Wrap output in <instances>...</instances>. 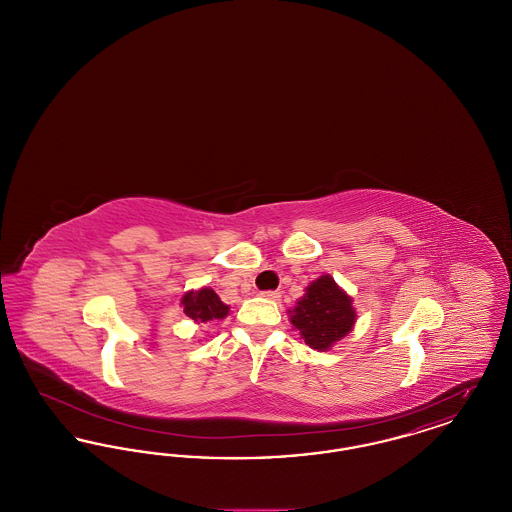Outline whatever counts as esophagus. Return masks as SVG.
I'll list each match as a JSON object with an SVG mask.
<instances>
[{
  "mask_svg": "<svg viewBox=\"0 0 512 512\" xmlns=\"http://www.w3.org/2000/svg\"><path fill=\"white\" fill-rule=\"evenodd\" d=\"M265 299H270V301H278L280 299V293L278 292H263L261 293Z\"/></svg>",
  "mask_w": 512,
  "mask_h": 512,
  "instance_id": "1",
  "label": "esophagus"
}]
</instances>
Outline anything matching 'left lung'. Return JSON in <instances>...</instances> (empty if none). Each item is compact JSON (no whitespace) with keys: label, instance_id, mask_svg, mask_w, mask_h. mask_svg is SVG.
Listing matches in <instances>:
<instances>
[{"label":"left lung","instance_id":"left-lung-1","mask_svg":"<svg viewBox=\"0 0 512 512\" xmlns=\"http://www.w3.org/2000/svg\"><path fill=\"white\" fill-rule=\"evenodd\" d=\"M290 322L301 340L317 351H328L343 340L357 322L353 297L343 292L330 274L313 280L295 307L288 309Z\"/></svg>","mask_w":512,"mask_h":512}]
</instances>
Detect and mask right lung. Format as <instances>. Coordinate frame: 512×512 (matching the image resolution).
<instances>
[{"mask_svg":"<svg viewBox=\"0 0 512 512\" xmlns=\"http://www.w3.org/2000/svg\"><path fill=\"white\" fill-rule=\"evenodd\" d=\"M180 307L184 309V315L192 318L195 324L222 320L230 313V307L220 301L219 295L213 288H199V290L184 293L180 299Z\"/></svg>","mask_w":512,"mask_h":512,"instance_id":"right-lung-1","label":"right lung"}]
</instances>
